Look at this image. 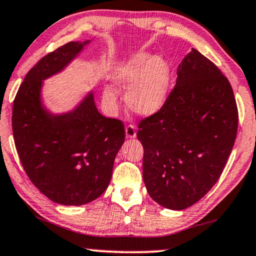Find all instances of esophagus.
Returning <instances> with one entry per match:
<instances>
[{"label":"esophagus","instance_id":"obj_1","mask_svg":"<svg viewBox=\"0 0 256 256\" xmlns=\"http://www.w3.org/2000/svg\"><path fill=\"white\" fill-rule=\"evenodd\" d=\"M126 135L129 138H134L136 136V130H135V126L134 124H128L126 127Z\"/></svg>","mask_w":256,"mask_h":256}]
</instances>
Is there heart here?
Instances as JSON below:
<instances>
[{
	"instance_id": "heart-1",
	"label": "heart",
	"mask_w": 256,
	"mask_h": 256,
	"mask_svg": "<svg viewBox=\"0 0 256 256\" xmlns=\"http://www.w3.org/2000/svg\"><path fill=\"white\" fill-rule=\"evenodd\" d=\"M115 81L128 89L127 104L135 114L149 116L160 110L167 98L169 68L161 58L138 55L120 66L115 72ZM108 98H114L112 89H106Z\"/></svg>"
}]
</instances>
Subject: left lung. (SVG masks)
<instances>
[{
  "label": "left lung",
  "instance_id": "left-lung-1",
  "mask_svg": "<svg viewBox=\"0 0 256 256\" xmlns=\"http://www.w3.org/2000/svg\"><path fill=\"white\" fill-rule=\"evenodd\" d=\"M238 112L228 78L193 49L160 110L141 118L144 181L169 209H186L216 184L238 134Z\"/></svg>",
  "mask_w": 256,
  "mask_h": 256
}]
</instances>
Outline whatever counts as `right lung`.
I'll return each mask as SVG.
<instances>
[{"label":"right lung","instance_id":"right-lung-1","mask_svg":"<svg viewBox=\"0 0 256 256\" xmlns=\"http://www.w3.org/2000/svg\"><path fill=\"white\" fill-rule=\"evenodd\" d=\"M84 42H69L48 52L26 72L12 104V134L20 161L36 188L52 201L80 206L107 189L124 124L104 118L92 94L72 112L52 116L42 107V80L61 70Z\"/></svg>","mask_w":256,"mask_h":256}]
</instances>
